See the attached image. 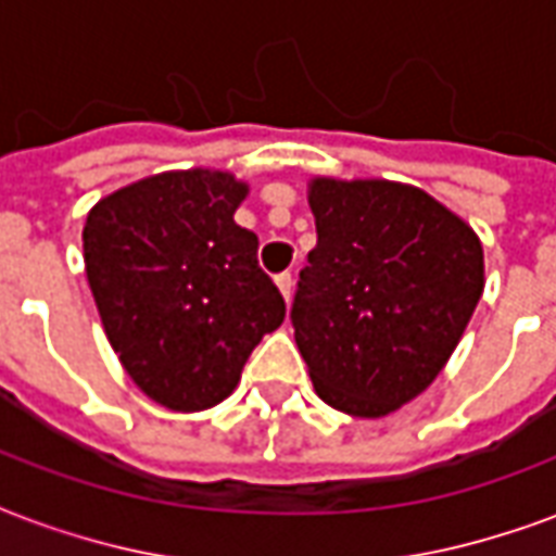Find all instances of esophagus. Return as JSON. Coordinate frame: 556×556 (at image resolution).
Returning a JSON list of instances; mask_svg holds the SVG:
<instances>
[{"mask_svg":"<svg viewBox=\"0 0 556 556\" xmlns=\"http://www.w3.org/2000/svg\"><path fill=\"white\" fill-rule=\"evenodd\" d=\"M277 289L282 291V298H286V301H291V289H294V279H291V274H279Z\"/></svg>","mask_w":556,"mask_h":556,"instance_id":"34e87169","label":"esophagus"}]
</instances>
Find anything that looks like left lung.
Here are the masks:
<instances>
[{"instance_id": "8db88e82", "label": "left lung", "mask_w": 556, "mask_h": 556, "mask_svg": "<svg viewBox=\"0 0 556 556\" xmlns=\"http://www.w3.org/2000/svg\"><path fill=\"white\" fill-rule=\"evenodd\" d=\"M318 243L291 325L315 393L378 419L438 378L485 289L477 231L426 190L384 178H313Z\"/></svg>"}]
</instances>
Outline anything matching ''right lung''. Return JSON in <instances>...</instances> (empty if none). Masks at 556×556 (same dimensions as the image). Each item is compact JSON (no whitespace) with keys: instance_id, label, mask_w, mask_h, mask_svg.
<instances>
[{"instance_id":"right-lung-1","label":"right lung","mask_w":556,"mask_h":556,"mask_svg":"<svg viewBox=\"0 0 556 556\" xmlns=\"http://www.w3.org/2000/svg\"><path fill=\"white\" fill-rule=\"evenodd\" d=\"M247 193L231 172H160L103 195L86 217L83 258L103 333L163 408L219 405L286 318L258 267V238L235 223Z\"/></svg>"}]
</instances>
